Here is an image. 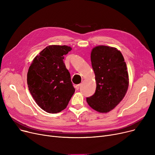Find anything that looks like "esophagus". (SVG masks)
I'll return each instance as SVG.
<instances>
[{"instance_id": "1", "label": "esophagus", "mask_w": 155, "mask_h": 155, "mask_svg": "<svg viewBox=\"0 0 155 155\" xmlns=\"http://www.w3.org/2000/svg\"><path fill=\"white\" fill-rule=\"evenodd\" d=\"M80 84H78V85H76L75 86V88L77 89V90H78L79 88H80Z\"/></svg>"}]
</instances>
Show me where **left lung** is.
Returning <instances> with one entry per match:
<instances>
[{"label":"left lung","instance_id":"obj_1","mask_svg":"<svg viewBox=\"0 0 155 155\" xmlns=\"http://www.w3.org/2000/svg\"><path fill=\"white\" fill-rule=\"evenodd\" d=\"M91 58L96 90L92 96L87 97V102L95 110L107 113L117 106L127 91L126 63L120 51L107 46L94 48Z\"/></svg>","mask_w":155,"mask_h":155}]
</instances>
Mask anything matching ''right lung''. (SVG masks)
<instances>
[{
	"label": "right lung",
	"instance_id": "obj_1",
	"mask_svg": "<svg viewBox=\"0 0 155 155\" xmlns=\"http://www.w3.org/2000/svg\"><path fill=\"white\" fill-rule=\"evenodd\" d=\"M71 50L68 46L50 45L32 61L27 75L29 90L39 106L48 113L67 107L75 90L63 62Z\"/></svg>",
	"mask_w": 155,
	"mask_h": 155
}]
</instances>
